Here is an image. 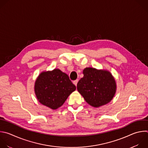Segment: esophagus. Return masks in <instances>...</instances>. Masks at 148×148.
Masks as SVG:
<instances>
[{
  "label": "esophagus",
  "instance_id": "esophagus-1",
  "mask_svg": "<svg viewBox=\"0 0 148 148\" xmlns=\"http://www.w3.org/2000/svg\"><path fill=\"white\" fill-rule=\"evenodd\" d=\"M78 82V79H76V80H75V81H73V84H74L75 86H77Z\"/></svg>",
  "mask_w": 148,
  "mask_h": 148
}]
</instances>
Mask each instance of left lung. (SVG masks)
<instances>
[{
    "mask_svg": "<svg viewBox=\"0 0 148 148\" xmlns=\"http://www.w3.org/2000/svg\"><path fill=\"white\" fill-rule=\"evenodd\" d=\"M83 74L77 87L85 101L96 108L109 103L117 90L116 82L112 73L107 70L86 67Z\"/></svg>",
    "mask_w": 148,
    "mask_h": 148,
    "instance_id": "obj_1",
    "label": "left lung"
}]
</instances>
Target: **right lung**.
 Wrapping results in <instances>:
<instances>
[{"instance_id": "obj_1", "label": "right lung", "mask_w": 148, "mask_h": 148, "mask_svg": "<svg viewBox=\"0 0 148 148\" xmlns=\"http://www.w3.org/2000/svg\"><path fill=\"white\" fill-rule=\"evenodd\" d=\"M75 89L69 75L59 69L41 72L34 85L38 102L52 110L61 107Z\"/></svg>"}]
</instances>
